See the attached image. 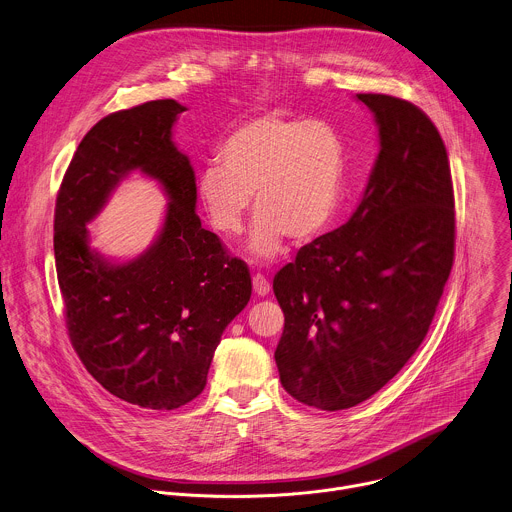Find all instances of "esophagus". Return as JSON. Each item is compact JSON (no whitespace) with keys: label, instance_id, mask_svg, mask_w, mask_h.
I'll return each mask as SVG.
<instances>
[{"label":"esophagus","instance_id":"1","mask_svg":"<svg viewBox=\"0 0 512 512\" xmlns=\"http://www.w3.org/2000/svg\"><path fill=\"white\" fill-rule=\"evenodd\" d=\"M269 289H271L269 279H267L263 273H255V275H253V291H255L257 295H267Z\"/></svg>","mask_w":512,"mask_h":512}]
</instances>
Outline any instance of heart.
<instances>
[{"instance_id": "b5f03b06", "label": "heart", "mask_w": 512, "mask_h": 512, "mask_svg": "<svg viewBox=\"0 0 512 512\" xmlns=\"http://www.w3.org/2000/svg\"><path fill=\"white\" fill-rule=\"evenodd\" d=\"M348 152L325 120L263 112L233 128L219 146V162L197 175V195L209 223L225 237L243 231L257 213L249 251L275 259L291 237L309 243L339 217L346 201Z\"/></svg>"}]
</instances>
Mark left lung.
<instances>
[{"label":"left lung","mask_w":512,"mask_h":512,"mask_svg":"<svg viewBox=\"0 0 512 512\" xmlns=\"http://www.w3.org/2000/svg\"><path fill=\"white\" fill-rule=\"evenodd\" d=\"M358 100L380 128L362 201L273 279L285 315L275 350L281 384L327 412L362 404L406 366L454 263V191L438 128L408 100Z\"/></svg>","instance_id":"8db88e82"}]
</instances>
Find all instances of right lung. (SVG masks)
Returning <instances> with one entry per match:
<instances>
[{
	"label": "right lung",
	"mask_w": 512,
	"mask_h": 512,
	"mask_svg": "<svg viewBox=\"0 0 512 512\" xmlns=\"http://www.w3.org/2000/svg\"><path fill=\"white\" fill-rule=\"evenodd\" d=\"M175 100H152L98 120L78 144L54 213V255L68 337L112 396L175 410L207 386L225 327L251 297L245 261L201 227L189 158L170 140ZM158 178L171 203L157 243L110 266L87 247L85 223L130 169Z\"/></svg>",
	"instance_id": "obj_1"
}]
</instances>
